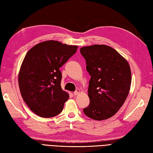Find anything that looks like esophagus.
Returning a JSON list of instances; mask_svg holds the SVG:
<instances>
[{
    "label": "esophagus",
    "instance_id": "obj_1",
    "mask_svg": "<svg viewBox=\"0 0 153 153\" xmlns=\"http://www.w3.org/2000/svg\"><path fill=\"white\" fill-rule=\"evenodd\" d=\"M80 89H76V91L73 93V94H74V95H78L79 94H80Z\"/></svg>",
    "mask_w": 153,
    "mask_h": 153
}]
</instances>
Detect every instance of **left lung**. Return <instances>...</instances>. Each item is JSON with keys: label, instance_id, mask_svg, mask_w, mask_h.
<instances>
[{"label": "left lung", "instance_id": "left-lung-1", "mask_svg": "<svg viewBox=\"0 0 153 153\" xmlns=\"http://www.w3.org/2000/svg\"><path fill=\"white\" fill-rule=\"evenodd\" d=\"M80 51L91 76L88 91L90 102L83 111L92 120H107L117 112L128 95L130 65L117 51L105 45L84 47Z\"/></svg>", "mask_w": 153, "mask_h": 153}]
</instances>
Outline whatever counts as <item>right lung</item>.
Segmentation results:
<instances>
[{
	"instance_id": "add662e5",
	"label": "right lung",
	"mask_w": 153,
	"mask_h": 153,
	"mask_svg": "<svg viewBox=\"0 0 153 153\" xmlns=\"http://www.w3.org/2000/svg\"><path fill=\"white\" fill-rule=\"evenodd\" d=\"M77 48L49 40L37 44L26 54L19 73V86L24 101L36 115L52 117L61 113L69 94L61 88L59 68Z\"/></svg>"
}]
</instances>
